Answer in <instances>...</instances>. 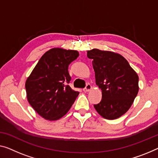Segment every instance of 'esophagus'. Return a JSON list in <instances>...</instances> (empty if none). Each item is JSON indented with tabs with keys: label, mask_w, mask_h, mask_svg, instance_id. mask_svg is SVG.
Listing matches in <instances>:
<instances>
[{
	"label": "esophagus",
	"mask_w": 158,
	"mask_h": 158,
	"mask_svg": "<svg viewBox=\"0 0 158 158\" xmlns=\"http://www.w3.org/2000/svg\"><path fill=\"white\" fill-rule=\"evenodd\" d=\"M91 89H92V86H91V84H88L86 86L85 88H84L83 89V91H84V92H89V91H90L91 90Z\"/></svg>",
	"instance_id": "34e87169"
}]
</instances>
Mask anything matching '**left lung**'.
<instances>
[{
  "label": "left lung",
  "mask_w": 158,
  "mask_h": 158,
  "mask_svg": "<svg viewBox=\"0 0 158 158\" xmlns=\"http://www.w3.org/2000/svg\"><path fill=\"white\" fill-rule=\"evenodd\" d=\"M92 60L96 84L102 99L94 106L98 114L108 120L118 118L128 111L139 90L138 75L123 56L110 51H87Z\"/></svg>",
  "instance_id": "obj_1"
}]
</instances>
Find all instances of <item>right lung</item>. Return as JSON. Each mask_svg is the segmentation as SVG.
<instances>
[{
	"label": "right lung",
	"instance_id": "1",
	"mask_svg": "<svg viewBox=\"0 0 158 158\" xmlns=\"http://www.w3.org/2000/svg\"><path fill=\"white\" fill-rule=\"evenodd\" d=\"M79 52L55 48L41 56L25 81L27 98L44 119L56 121L69 111L79 92L72 89L69 64Z\"/></svg>",
	"mask_w": 158,
	"mask_h": 158
}]
</instances>
